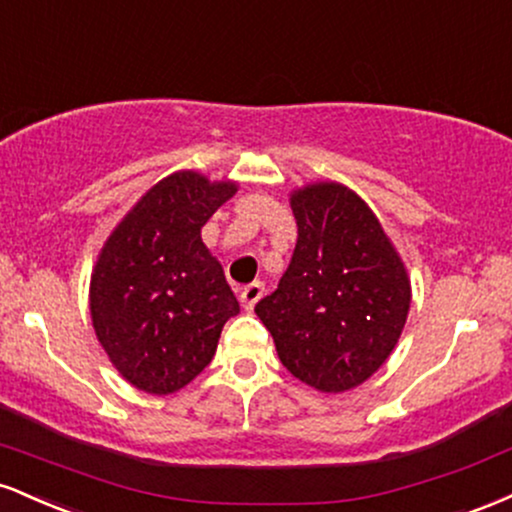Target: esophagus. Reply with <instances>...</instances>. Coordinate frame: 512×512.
<instances>
[{"instance_id": "obj_1", "label": "esophagus", "mask_w": 512, "mask_h": 512, "mask_svg": "<svg viewBox=\"0 0 512 512\" xmlns=\"http://www.w3.org/2000/svg\"><path fill=\"white\" fill-rule=\"evenodd\" d=\"M262 296H264V286L260 281H252V284H248L243 291H240V303H243L245 310H252Z\"/></svg>"}]
</instances>
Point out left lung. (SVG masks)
<instances>
[{
	"mask_svg": "<svg viewBox=\"0 0 512 512\" xmlns=\"http://www.w3.org/2000/svg\"><path fill=\"white\" fill-rule=\"evenodd\" d=\"M291 209L296 250L255 313L293 378L337 395L366 383L397 346L411 303L407 267L349 187L305 185Z\"/></svg>",
	"mask_w": 512,
	"mask_h": 512,
	"instance_id": "1",
	"label": "left lung"
}]
</instances>
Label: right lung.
Wrapping results in <instances>:
<instances>
[{
    "instance_id": "right-lung-1",
    "label": "right lung",
    "mask_w": 512,
    "mask_h": 512,
    "mask_svg": "<svg viewBox=\"0 0 512 512\" xmlns=\"http://www.w3.org/2000/svg\"><path fill=\"white\" fill-rule=\"evenodd\" d=\"M238 192L180 170L156 182L105 240L91 274L93 330L122 378L149 395L195 380L240 305L202 226Z\"/></svg>"
}]
</instances>
